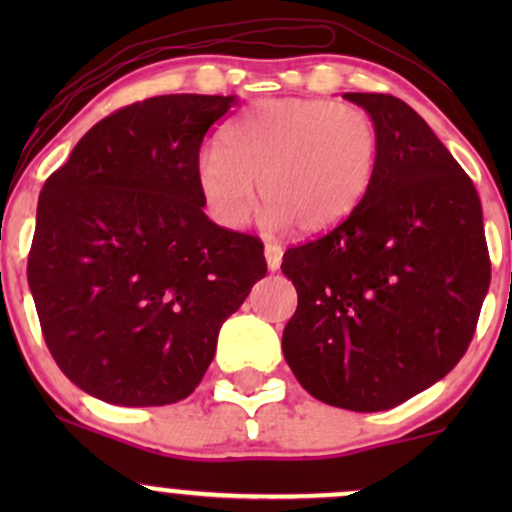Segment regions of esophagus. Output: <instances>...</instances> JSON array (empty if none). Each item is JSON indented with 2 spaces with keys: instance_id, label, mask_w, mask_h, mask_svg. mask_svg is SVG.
Segmentation results:
<instances>
[{
  "instance_id": "obj_1",
  "label": "esophagus",
  "mask_w": 512,
  "mask_h": 512,
  "mask_svg": "<svg viewBox=\"0 0 512 512\" xmlns=\"http://www.w3.org/2000/svg\"><path fill=\"white\" fill-rule=\"evenodd\" d=\"M264 257H267L269 272H276V269L281 267V257H284V250H281L279 245L267 243V245H264Z\"/></svg>"
}]
</instances>
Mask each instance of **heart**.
<instances>
[{"mask_svg":"<svg viewBox=\"0 0 512 512\" xmlns=\"http://www.w3.org/2000/svg\"><path fill=\"white\" fill-rule=\"evenodd\" d=\"M380 134L363 108L320 98H267L223 129L197 182L226 226H245L260 182L269 223L317 236L354 214L373 185Z\"/></svg>","mask_w":512,"mask_h":512,"instance_id":"1","label":"heart"}]
</instances>
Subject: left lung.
<instances>
[{
    "mask_svg": "<svg viewBox=\"0 0 512 512\" xmlns=\"http://www.w3.org/2000/svg\"><path fill=\"white\" fill-rule=\"evenodd\" d=\"M344 98L378 127V170L349 219L284 252L298 308L281 349L315 399L383 411L457 366L491 262L474 182L424 117L387 93Z\"/></svg>",
    "mask_w": 512,
    "mask_h": 512,
    "instance_id": "obj_1",
    "label": "left lung"
}]
</instances>
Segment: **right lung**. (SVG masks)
I'll return each mask as SVG.
<instances>
[{"instance_id": "obj_1", "label": "right lung", "mask_w": 512, "mask_h": 512, "mask_svg": "<svg viewBox=\"0 0 512 512\" xmlns=\"http://www.w3.org/2000/svg\"><path fill=\"white\" fill-rule=\"evenodd\" d=\"M236 96L146 98L93 125L45 180L28 286L52 358L120 407L195 392L223 322L267 274L264 245L216 226L199 146Z\"/></svg>"}]
</instances>
